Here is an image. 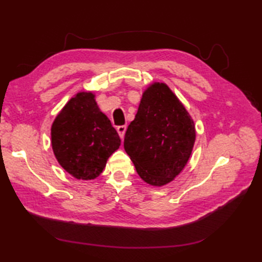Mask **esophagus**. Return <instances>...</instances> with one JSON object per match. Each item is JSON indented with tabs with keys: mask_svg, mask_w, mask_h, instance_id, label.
Returning <instances> with one entry per match:
<instances>
[{
	"mask_svg": "<svg viewBox=\"0 0 262 262\" xmlns=\"http://www.w3.org/2000/svg\"><path fill=\"white\" fill-rule=\"evenodd\" d=\"M126 129H127V126H126V125H122V126H118V127H117V132H118V134H119L120 138H124Z\"/></svg>",
	"mask_w": 262,
	"mask_h": 262,
	"instance_id": "esophagus-1",
	"label": "esophagus"
}]
</instances>
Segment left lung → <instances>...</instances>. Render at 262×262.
Returning a JSON list of instances; mask_svg holds the SVG:
<instances>
[{"instance_id":"obj_1","label":"left lung","mask_w":262,"mask_h":262,"mask_svg":"<svg viewBox=\"0 0 262 262\" xmlns=\"http://www.w3.org/2000/svg\"><path fill=\"white\" fill-rule=\"evenodd\" d=\"M196 140L193 120L165 83L144 91L135 119L128 126L124 147L138 176L161 187L185 168Z\"/></svg>"}]
</instances>
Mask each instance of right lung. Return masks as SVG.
I'll list each match as a JSON object with an SVG mask.
<instances>
[{
    "mask_svg": "<svg viewBox=\"0 0 262 262\" xmlns=\"http://www.w3.org/2000/svg\"><path fill=\"white\" fill-rule=\"evenodd\" d=\"M52 146L62 168L76 179L91 180L120 146L118 133L100 111L92 92H79L52 125Z\"/></svg>",
    "mask_w": 262,
    "mask_h": 262,
    "instance_id": "1",
    "label": "right lung"
}]
</instances>
